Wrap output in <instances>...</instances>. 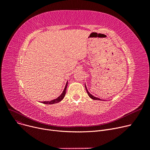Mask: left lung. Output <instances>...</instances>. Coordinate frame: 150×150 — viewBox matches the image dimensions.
I'll list each match as a JSON object with an SVG mask.
<instances>
[{
	"label": "left lung",
	"mask_w": 150,
	"mask_h": 150,
	"mask_svg": "<svg viewBox=\"0 0 150 150\" xmlns=\"http://www.w3.org/2000/svg\"><path fill=\"white\" fill-rule=\"evenodd\" d=\"M85 88H86V91H87V93H88V96H89V97L90 98H91L92 99H93V100H101L100 98H97V97H94V96H92L91 94L88 92V89H87V88H86V84H85Z\"/></svg>",
	"instance_id": "obj_1"
}]
</instances>
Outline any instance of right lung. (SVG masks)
<instances>
[{
    "instance_id": "obj_1",
    "label": "right lung",
    "mask_w": 150,
    "mask_h": 150,
    "mask_svg": "<svg viewBox=\"0 0 150 150\" xmlns=\"http://www.w3.org/2000/svg\"><path fill=\"white\" fill-rule=\"evenodd\" d=\"M67 82L66 83V85L65 86V88L64 89V91H63L62 93L61 94V96L59 97H58L57 98L54 99V100H51L50 101H43L42 102V103L44 104H48V105H50V104H54V103H58V102L61 101L63 98H64L65 95H66V89H67Z\"/></svg>"
}]
</instances>
